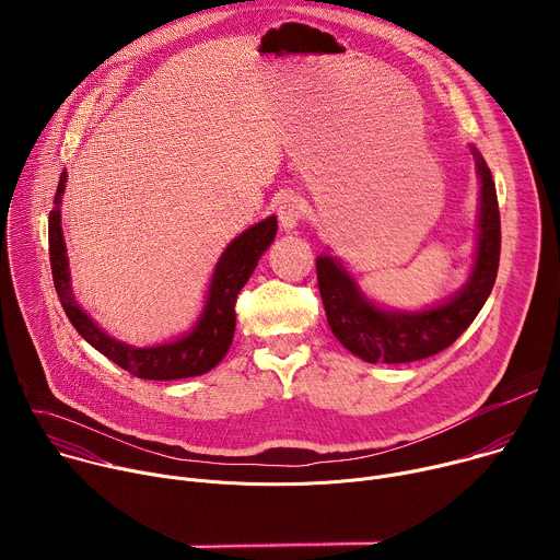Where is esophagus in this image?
I'll return each mask as SVG.
<instances>
[{
  "label": "esophagus",
  "instance_id": "esophagus-1",
  "mask_svg": "<svg viewBox=\"0 0 560 560\" xmlns=\"http://www.w3.org/2000/svg\"><path fill=\"white\" fill-rule=\"evenodd\" d=\"M277 217L283 230L296 228L303 217V199L296 192H285L277 206Z\"/></svg>",
  "mask_w": 560,
  "mask_h": 560
}]
</instances>
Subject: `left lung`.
<instances>
[{
	"instance_id": "1",
	"label": "left lung",
	"mask_w": 560,
	"mask_h": 560,
	"mask_svg": "<svg viewBox=\"0 0 560 560\" xmlns=\"http://www.w3.org/2000/svg\"><path fill=\"white\" fill-rule=\"evenodd\" d=\"M481 179V212H478V244L469 281L445 303L421 312L383 310L359 290L339 259H316L318 292L328 314L332 335L368 363H410L450 348L486 305L499 272L501 214L497 186L486 159L476 152Z\"/></svg>"
}]
</instances>
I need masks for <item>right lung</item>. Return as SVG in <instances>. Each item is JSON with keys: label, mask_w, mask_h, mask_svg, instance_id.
Wrapping results in <instances>:
<instances>
[{"label": "right lung", "mask_w": 560, "mask_h": 560, "mask_svg": "<svg viewBox=\"0 0 560 560\" xmlns=\"http://www.w3.org/2000/svg\"><path fill=\"white\" fill-rule=\"evenodd\" d=\"M66 184V173L59 177L55 192V208L48 214V250H50V270L57 296L74 330L82 335L95 350L115 361L126 372L148 378V381H173L199 376L212 370L228 352L234 337V303L238 292L246 285L255 272L261 255L270 248L277 236V217H268L246 232L238 234L234 242L223 250L212 281L208 288V299L197 326L186 337L152 348H132L113 337H108L93 318L77 305L70 292V272L66 259V244L61 232L59 201Z\"/></svg>", "instance_id": "obj_1"}]
</instances>
